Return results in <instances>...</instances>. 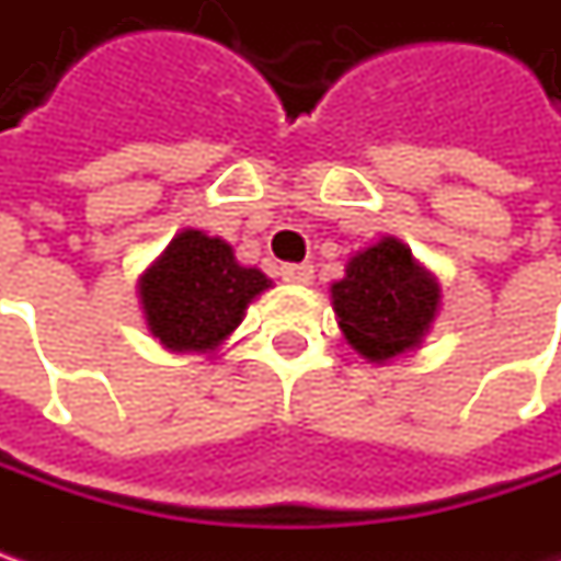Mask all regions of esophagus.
Here are the masks:
<instances>
[{"instance_id": "esophagus-1", "label": "esophagus", "mask_w": 561, "mask_h": 561, "mask_svg": "<svg viewBox=\"0 0 561 561\" xmlns=\"http://www.w3.org/2000/svg\"><path fill=\"white\" fill-rule=\"evenodd\" d=\"M280 277H284V280H290V284H312L314 265H309V262H299V265H284V268H280Z\"/></svg>"}]
</instances>
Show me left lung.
<instances>
[{"instance_id":"obj_1","label":"left lung","mask_w":561,"mask_h":561,"mask_svg":"<svg viewBox=\"0 0 561 561\" xmlns=\"http://www.w3.org/2000/svg\"><path fill=\"white\" fill-rule=\"evenodd\" d=\"M336 324L358 356L371 362L419 350L440 312V284L397 237L356 252L331 284Z\"/></svg>"}]
</instances>
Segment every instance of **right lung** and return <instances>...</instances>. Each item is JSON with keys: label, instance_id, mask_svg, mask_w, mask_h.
<instances>
[{"label": "right lung", "instance_id": "right-lung-1", "mask_svg": "<svg viewBox=\"0 0 561 561\" xmlns=\"http://www.w3.org/2000/svg\"><path fill=\"white\" fill-rule=\"evenodd\" d=\"M137 287L146 324L164 350L205 356L237 331L271 280L259 268H243L221 237L186 227L142 271Z\"/></svg>", "mask_w": 561, "mask_h": 561}]
</instances>
